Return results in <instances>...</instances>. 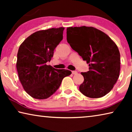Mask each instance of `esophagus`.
I'll return each instance as SVG.
<instances>
[{
    "label": "esophagus",
    "instance_id": "1",
    "mask_svg": "<svg viewBox=\"0 0 132 132\" xmlns=\"http://www.w3.org/2000/svg\"><path fill=\"white\" fill-rule=\"evenodd\" d=\"M71 72H72L73 75H77V71H72Z\"/></svg>",
    "mask_w": 132,
    "mask_h": 132
}]
</instances>
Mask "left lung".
<instances>
[{
    "instance_id": "1",
    "label": "left lung",
    "mask_w": 132,
    "mask_h": 132,
    "mask_svg": "<svg viewBox=\"0 0 132 132\" xmlns=\"http://www.w3.org/2000/svg\"><path fill=\"white\" fill-rule=\"evenodd\" d=\"M67 41L73 50L88 63L89 71L81 73L79 87L82 94L91 98L103 97L117 82L120 68V53L110 37L93 27L67 28Z\"/></svg>"
}]
</instances>
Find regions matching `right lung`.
Listing matches in <instances>:
<instances>
[{
    "instance_id": "obj_1",
    "label": "right lung",
    "mask_w": 132,
    "mask_h": 132,
    "mask_svg": "<svg viewBox=\"0 0 132 132\" xmlns=\"http://www.w3.org/2000/svg\"><path fill=\"white\" fill-rule=\"evenodd\" d=\"M64 27L38 31L24 40L17 53L16 68L24 90L35 99L51 97L71 71L56 69L50 62L53 51L63 39Z\"/></svg>"
}]
</instances>
